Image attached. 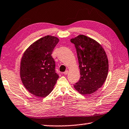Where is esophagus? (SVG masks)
<instances>
[{
    "label": "esophagus",
    "instance_id": "obj_1",
    "mask_svg": "<svg viewBox=\"0 0 129 129\" xmlns=\"http://www.w3.org/2000/svg\"><path fill=\"white\" fill-rule=\"evenodd\" d=\"M68 71H66L64 72H63V74L64 75H67V74H68Z\"/></svg>",
    "mask_w": 129,
    "mask_h": 129
}]
</instances>
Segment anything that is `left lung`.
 I'll list each match as a JSON object with an SVG mask.
<instances>
[{
	"mask_svg": "<svg viewBox=\"0 0 129 129\" xmlns=\"http://www.w3.org/2000/svg\"><path fill=\"white\" fill-rule=\"evenodd\" d=\"M71 42L77 50L80 73L74 87L83 95L91 94L103 85L107 77V56L102 46L88 37L79 35Z\"/></svg>",
	"mask_w": 129,
	"mask_h": 129,
	"instance_id": "8db88e82",
	"label": "left lung"
}]
</instances>
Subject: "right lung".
<instances>
[{
    "label": "right lung",
    "mask_w": 129,
    "mask_h": 129,
    "mask_svg": "<svg viewBox=\"0 0 129 129\" xmlns=\"http://www.w3.org/2000/svg\"><path fill=\"white\" fill-rule=\"evenodd\" d=\"M59 42L57 37L45 36L33 43L23 55L20 77L24 87L37 97H44L52 91L58 79L51 54Z\"/></svg>",
    "instance_id": "1"
}]
</instances>
